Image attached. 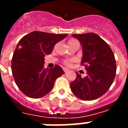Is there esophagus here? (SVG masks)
Wrapping results in <instances>:
<instances>
[{"instance_id":"34e87169","label":"esophagus","mask_w":128,"mask_h":128,"mask_svg":"<svg viewBox=\"0 0 128 128\" xmlns=\"http://www.w3.org/2000/svg\"><path fill=\"white\" fill-rule=\"evenodd\" d=\"M63 70H64V72H65V73H66V72H68L69 71L68 69L65 68H63Z\"/></svg>"}]
</instances>
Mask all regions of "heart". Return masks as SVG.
<instances>
[{
  "instance_id": "obj_1",
  "label": "heart",
  "mask_w": 128,
  "mask_h": 128,
  "mask_svg": "<svg viewBox=\"0 0 128 128\" xmlns=\"http://www.w3.org/2000/svg\"><path fill=\"white\" fill-rule=\"evenodd\" d=\"M75 41H77L75 39H73V38H72L70 40L68 41V44L69 43H70V42H75ZM73 61V60H64V64L66 65V66H70V64H71V62Z\"/></svg>"
}]
</instances>
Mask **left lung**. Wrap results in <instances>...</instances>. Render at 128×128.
Listing matches in <instances>:
<instances>
[{
  "label": "left lung",
  "instance_id": "1",
  "mask_svg": "<svg viewBox=\"0 0 128 128\" xmlns=\"http://www.w3.org/2000/svg\"><path fill=\"white\" fill-rule=\"evenodd\" d=\"M78 39L83 48L81 65L87 70L82 78H76L70 83L72 93L82 100H93L104 95L114 81L116 62L113 52L102 38L95 33L72 35Z\"/></svg>",
  "mask_w": 128,
  "mask_h": 128
}]
</instances>
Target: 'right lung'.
I'll return each mask as SVG.
<instances>
[{
	"mask_svg": "<svg viewBox=\"0 0 128 128\" xmlns=\"http://www.w3.org/2000/svg\"><path fill=\"white\" fill-rule=\"evenodd\" d=\"M67 36L34 31L19 41L11 60V70L15 82L26 96L42 98L52 91L55 81L64 72L61 67L45 68L46 55L52 54L54 45Z\"/></svg>",
	"mask_w": 128,
	"mask_h": 128,
	"instance_id": "obj_1",
	"label": "right lung"
}]
</instances>
